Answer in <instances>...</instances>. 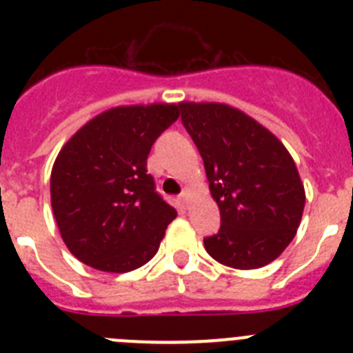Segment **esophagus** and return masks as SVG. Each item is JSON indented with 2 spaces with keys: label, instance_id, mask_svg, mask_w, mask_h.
Returning a JSON list of instances; mask_svg holds the SVG:
<instances>
[{
  "label": "esophagus",
  "instance_id": "1",
  "mask_svg": "<svg viewBox=\"0 0 353 353\" xmlns=\"http://www.w3.org/2000/svg\"><path fill=\"white\" fill-rule=\"evenodd\" d=\"M179 198H180V201H182V205H183V207H187V201H189V198H191V192L187 191V189H183V191H182V194H180Z\"/></svg>",
  "mask_w": 353,
  "mask_h": 353
}]
</instances>
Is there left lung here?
Instances as JSON below:
<instances>
[{
	"label": "left lung",
	"mask_w": 353,
	"mask_h": 353,
	"mask_svg": "<svg viewBox=\"0 0 353 353\" xmlns=\"http://www.w3.org/2000/svg\"><path fill=\"white\" fill-rule=\"evenodd\" d=\"M182 123L199 150L221 228L203 240L214 260L260 269L293 240L305 192L292 155L279 139L240 109L182 102Z\"/></svg>",
	"instance_id": "8db88e82"
}]
</instances>
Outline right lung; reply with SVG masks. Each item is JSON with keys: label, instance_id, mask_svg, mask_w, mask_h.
Masks as SVG:
<instances>
[{"label": "right lung", "instance_id": "1", "mask_svg": "<svg viewBox=\"0 0 353 353\" xmlns=\"http://www.w3.org/2000/svg\"><path fill=\"white\" fill-rule=\"evenodd\" d=\"M180 105H118L81 127L51 171V205L65 245L104 272H130L159 251L176 210L155 191L146 159Z\"/></svg>", "mask_w": 353, "mask_h": 353}]
</instances>
